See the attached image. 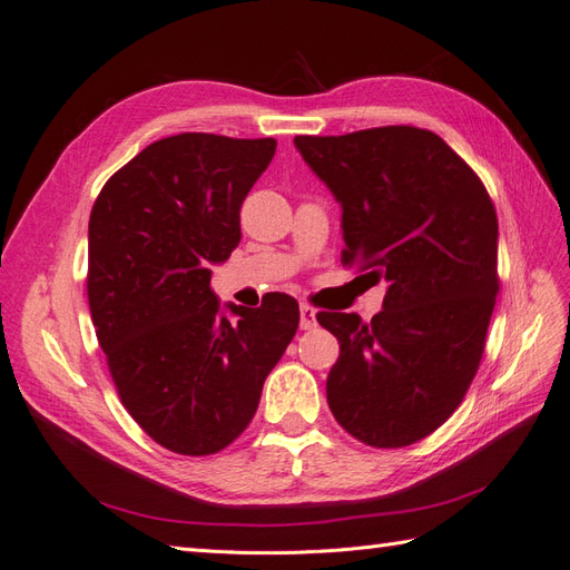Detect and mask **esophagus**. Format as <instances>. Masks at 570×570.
Masks as SVG:
<instances>
[{
  "instance_id": "1",
  "label": "esophagus",
  "mask_w": 570,
  "mask_h": 570,
  "mask_svg": "<svg viewBox=\"0 0 570 570\" xmlns=\"http://www.w3.org/2000/svg\"><path fill=\"white\" fill-rule=\"evenodd\" d=\"M299 327L302 331H312V327H316V308L314 306H308V304L299 306Z\"/></svg>"
}]
</instances>
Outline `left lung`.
Returning <instances> with one entry per match:
<instances>
[{
  "label": "left lung",
  "instance_id": "8db88e82",
  "mask_svg": "<svg viewBox=\"0 0 570 570\" xmlns=\"http://www.w3.org/2000/svg\"><path fill=\"white\" fill-rule=\"evenodd\" d=\"M306 166L342 206V264L387 283L383 312H321L340 342L327 406L371 446L438 430L469 390L499 292L497 214L485 185L442 137L385 126L297 135Z\"/></svg>",
  "mask_w": 570,
  "mask_h": 570
}]
</instances>
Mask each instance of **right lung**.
<instances>
[{
	"label": "right lung",
	"mask_w": 570,
	"mask_h": 570,
	"mask_svg": "<svg viewBox=\"0 0 570 570\" xmlns=\"http://www.w3.org/2000/svg\"><path fill=\"white\" fill-rule=\"evenodd\" d=\"M273 154V137L170 135L116 170L92 206L99 347L130 416L176 454H216L243 433L297 333L289 295L245 308L212 292V266L243 237L239 206Z\"/></svg>",
	"instance_id": "add662e5"
}]
</instances>
